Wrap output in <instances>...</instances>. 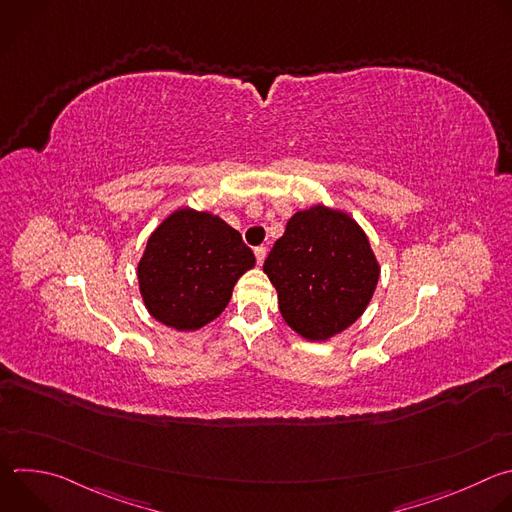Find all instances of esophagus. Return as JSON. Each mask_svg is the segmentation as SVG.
Masks as SVG:
<instances>
[{"label":"esophagus","mask_w":512,"mask_h":512,"mask_svg":"<svg viewBox=\"0 0 512 512\" xmlns=\"http://www.w3.org/2000/svg\"><path fill=\"white\" fill-rule=\"evenodd\" d=\"M265 257H267V247H257V249H255V259H257L259 265H263Z\"/></svg>","instance_id":"1"}]
</instances>
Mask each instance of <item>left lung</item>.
<instances>
[{
    "mask_svg": "<svg viewBox=\"0 0 512 512\" xmlns=\"http://www.w3.org/2000/svg\"><path fill=\"white\" fill-rule=\"evenodd\" d=\"M263 271L285 324L310 342H326L352 326L371 304L381 275L367 233L348 212L324 204L289 218Z\"/></svg>",
    "mask_w": 512,
    "mask_h": 512,
    "instance_id": "8db88e82",
    "label": "left lung"
}]
</instances>
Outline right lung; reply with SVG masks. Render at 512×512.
I'll return each mask as SVG.
<instances>
[{"label":"right lung","mask_w":512,"mask_h":512,"mask_svg":"<svg viewBox=\"0 0 512 512\" xmlns=\"http://www.w3.org/2000/svg\"><path fill=\"white\" fill-rule=\"evenodd\" d=\"M253 267L239 231L208 210L184 206L150 235L137 263L139 294L152 318L194 332L221 316L235 283Z\"/></svg>","instance_id":"right-lung-1"}]
</instances>
